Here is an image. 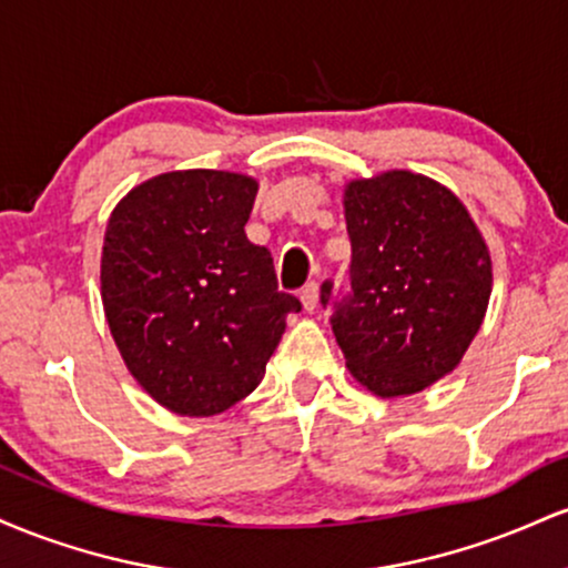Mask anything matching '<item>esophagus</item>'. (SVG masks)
<instances>
[{"instance_id": "34e87169", "label": "esophagus", "mask_w": 568, "mask_h": 568, "mask_svg": "<svg viewBox=\"0 0 568 568\" xmlns=\"http://www.w3.org/2000/svg\"><path fill=\"white\" fill-rule=\"evenodd\" d=\"M302 304H304L306 312H315L317 304H321V285L306 283L302 288Z\"/></svg>"}]
</instances>
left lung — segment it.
Listing matches in <instances>:
<instances>
[{"label":"left lung","instance_id":"8db88e82","mask_svg":"<svg viewBox=\"0 0 568 568\" xmlns=\"http://www.w3.org/2000/svg\"><path fill=\"white\" fill-rule=\"evenodd\" d=\"M349 291L325 280L331 328L363 387L414 395L456 368L484 323L491 258L470 213L438 181L389 171L344 189Z\"/></svg>","mask_w":568,"mask_h":568}]
</instances>
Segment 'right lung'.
I'll list each match as a JSON object with an SVG mask.
<instances>
[{
    "instance_id": "1",
    "label": "right lung",
    "mask_w": 568,
    "mask_h": 568,
    "mask_svg": "<svg viewBox=\"0 0 568 568\" xmlns=\"http://www.w3.org/2000/svg\"><path fill=\"white\" fill-rule=\"evenodd\" d=\"M258 184L226 171L162 173L109 219L101 296L122 361L160 406L213 416L262 382L302 310L270 247L247 240Z\"/></svg>"
}]
</instances>
